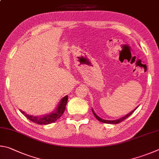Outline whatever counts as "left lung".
I'll return each instance as SVG.
<instances>
[{"instance_id":"1","label":"left lung","mask_w":159,"mask_h":159,"mask_svg":"<svg viewBox=\"0 0 159 159\" xmlns=\"http://www.w3.org/2000/svg\"><path fill=\"white\" fill-rule=\"evenodd\" d=\"M138 107H136L135 108V109L132 111V112H130V113L127 114L126 115L124 116L123 117L119 118V119H116V120H105V119H101V117H99V116H98V115H97L95 113V112H94L93 109H92V112H93V114L94 115V116H96V118L97 119H98V121L102 122V123H105V124H119V123H120V122H121L122 121H124V119H126V118L129 117V116L130 115H131L132 114H133V112H134V111H135L136 109H137Z\"/></svg>"}]
</instances>
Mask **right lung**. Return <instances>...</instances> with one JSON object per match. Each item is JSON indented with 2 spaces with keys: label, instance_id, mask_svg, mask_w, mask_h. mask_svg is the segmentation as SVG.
<instances>
[{
  "label": "right lung",
  "instance_id": "add662e5",
  "mask_svg": "<svg viewBox=\"0 0 159 159\" xmlns=\"http://www.w3.org/2000/svg\"><path fill=\"white\" fill-rule=\"evenodd\" d=\"M68 96H66L61 100L59 103L58 104V106L54 111H53L51 113L47 114V115H42V116H33L29 115V114L25 113L24 111L21 110H19V111L23 114V115L26 116L33 122L35 124H40V125H47L52 123H54L58 119H59L64 112L66 109V106L67 104V101H68Z\"/></svg>",
  "mask_w": 159,
  "mask_h": 159
}]
</instances>
